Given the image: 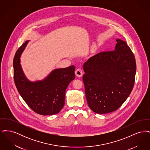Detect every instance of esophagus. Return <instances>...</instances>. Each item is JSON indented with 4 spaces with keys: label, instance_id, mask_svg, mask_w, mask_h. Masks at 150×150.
Masks as SVG:
<instances>
[{
    "label": "esophagus",
    "instance_id": "1",
    "mask_svg": "<svg viewBox=\"0 0 150 150\" xmlns=\"http://www.w3.org/2000/svg\"><path fill=\"white\" fill-rule=\"evenodd\" d=\"M75 75H76V76L77 77H78V78L81 77L82 75H83V71H82L81 69H77V70L75 71Z\"/></svg>",
    "mask_w": 150,
    "mask_h": 150
}]
</instances>
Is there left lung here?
<instances>
[{"instance_id":"8db88e82","label":"left lung","mask_w":150,"mask_h":150,"mask_svg":"<svg viewBox=\"0 0 150 150\" xmlns=\"http://www.w3.org/2000/svg\"><path fill=\"white\" fill-rule=\"evenodd\" d=\"M116 42L114 50L100 52L83 65L86 98L89 108L97 114L117 110L134 84V56L125 42L119 39Z\"/></svg>"}]
</instances>
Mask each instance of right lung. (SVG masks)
<instances>
[{
	"label": "right lung",
	"instance_id": "add662e5",
	"mask_svg": "<svg viewBox=\"0 0 150 150\" xmlns=\"http://www.w3.org/2000/svg\"><path fill=\"white\" fill-rule=\"evenodd\" d=\"M29 40L17 50L13 59L15 85L29 107L42 115L56 114L64 107L66 88L75 78V66L55 69L42 80L31 81L25 76L20 64V57Z\"/></svg>",
	"mask_w": 150,
	"mask_h": 150
}]
</instances>
